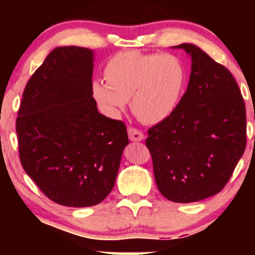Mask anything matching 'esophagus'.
<instances>
[{"mask_svg": "<svg viewBox=\"0 0 255 255\" xmlns=\"http://www.w3.org/2000/svg\"><path fill=\"white\" fill-rule=\"evenodd\" d=\"M128 139L131 141H141L144 139V134H142L141 131H139L138 128H128Z\"/></svg>", "mask_w": 255, "mask_h": 255, "instance_id": "34e87169", "label": "esophagus"}]
</instances>
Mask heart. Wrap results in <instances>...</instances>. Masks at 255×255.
Wrapping results in <instances>:
<instances>
[{"instance_id":"b5f03b06","label":"heart","mask_w":255,"mask_h":255,"mask_svg":"<svg viewBox=\"0 0 255 255\" xmlns=\"http://www.w3.org/2000/svg\"><path fill=\"white\" fill-rule=\"evenodd\" d=\"M103 81H94L92 93L104 113L117 117L130 99L138 120L156 124L175 110L187 81L183 61L174 54L123 51L104 67Z\"/></svg>"}]
</instances>
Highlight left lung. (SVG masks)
Returning a JSON list of instances; mask_svg holds the SVG:
<instances>
[{
	"label": "left lung",
	"mask_w": 255,
	"mask_h": 255,
	"mask_svg": "<svg viewBox=\"0 0 255 255\" xmlns=\"http://www.w3.org/2000/svg\"><path fill=\"white\" fill-rule=\"evenodd\" d=\"M188 88L175 110L148 130L156 186L167 200L190 203L218 194L246 147V108L235 78L193 44Z\"/></svg>",
	"instance_id": "8db88e82"
}]
</instances>
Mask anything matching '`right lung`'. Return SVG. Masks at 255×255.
<instances>
[{
    "mask_svg": "<svg viewBox=\"0 0 255 255\" xmlns=\"http://www.w3.org/2000/svg\"><path fill=\"white\" fill-rule=\"evenodd\" d=\"M89 48L57 47L33 73L16 120L19 159L45 196L92 207L113 190L127 127L97 111Z\"/></svg>",
    "mask_w": 255,
    "mask_h": 255,
    "instance_id": "add662e5",
    "label": "right lung"
}]
</instances>
